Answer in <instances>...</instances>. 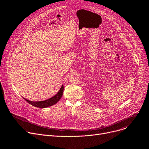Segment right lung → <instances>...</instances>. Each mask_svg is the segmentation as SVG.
Listing matches in <instances>:
<instances>
[{"instance_id":"obj_1","label":"right lung","mask_w":149,"mask_h":149,"mask_svg":"<svg viewBox=\"0 0 149 149\" xmlns=\"http://www.w3.org/2000/svg\"><path fill=\"white\" fill-rule=\"evenodd\" d=\"M63 86H62L61 88L58 92V93L54 95V97L45 100V101H29L28 100H26L25 98V100L29 104L33 105L34 107H39L40 109H43V108H46L48 107H50L51 105H53L55 104L62 97L63 95Z\"/></svg>"}]
</instances>
